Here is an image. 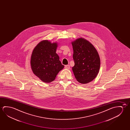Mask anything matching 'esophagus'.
Here are the masks:
<instances>
[{
    "label": "esophagus",
    "instance_id": "obj_1",
    "mask_svg": "<svg viewBox=\"0 0 130 130\" xmlns=\"http://www.w3.org/2000/svg\"><path fill=\"white\" fill-rule=\"evenodd\" d=\"M65 69H69L70 68V66L69 65H65Z\"/></svg>",
    "mask_w": 130,
    "mask_h": 130
}]
</instances>
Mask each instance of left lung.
Wrapping results in <instances>:
<instances>
[{
    "label": "left lung",
    "mask_w": 130,
    "mask_h": 130,
    "mask_svg": "<svg viewBox=\"0 0 130 130\" xmlns=\"http://www.w3.org/2000/svg\"><path fill=\"white\" fill-rule=\"evenodd\" d=\"M72 43L75 63L72 69L75 77L80 83H89L96 77L100 69L98 53L93 45L84 38H78Z\"/></svg>",
    "instance_id": "left-lung-1"
}]
</instances>
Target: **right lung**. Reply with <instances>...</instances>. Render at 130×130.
<instances>
[{"label": "right lung", "instance_id": "right-lung-1", "mask_svg": "<svg viewBox=\"0 0 130 130\" xmlns=\"http://www.w3.org/2000/svg\"><path fill=\"white\" fill-rule=\"evenodd\" d=\"M57 46V43L43 41L37 45L32 53L30 62L32 71L44 83L53 81L64 68L56 53Z\"/></svg>", "mask_w": 130, "mask_h": 130}]
</instances>
